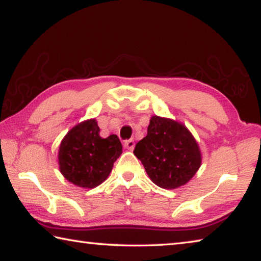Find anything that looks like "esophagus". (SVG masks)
<instances>
[{"instance_id":"1","label":"esophagus","mask_w":261,"mask_h":261,"mask_svg":"<svg viewBox=\"0 0 261 261\" xmlns=\"http://www.w3.org/2000/svg\"><path fill=\"white\" fill-rule=\"evenodd\" d=\"M124 147L127 149H134L135 147V140L134 139H129V140H125L124 141Z\"/></svg>"}]
</instances>
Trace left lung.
<instances>
[{"instance_id": "8db88e82", "label": "left lung", "mask_w": 261, "mask_h": 261, "mask_svg": "<svg viewBox=\"0 0 261 261\" xmlns=\"http://www.w3.org/2000/svg\"><path fill=\"white\" fill-rule=\"evenodd\" d=\"M154 184L177 189L187 184L199 169L201 153L191 132L182 123L152 116L147 136L134 151Z\"/></svg>"}]
</instances>
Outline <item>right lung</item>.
Segmentation results:
<instances>
[{
	"label": "right lung",
	"mask_w": 261,
	"mask_h": 261,
	"mask_svg": "<svg viewBox=\"0 0 261 261\" xmlns=\"http://www.w3.org/2000/svg\"><path fill=\"white\" fill-rule=\"evenodd\" d=\"M121 154L118 137L110 135L102 138L94 118L87 120L73 126L61 141L60 170L77 187L93 189L107 179Z\"/></svg>",
	"instance_id": "obj_1"
}]
</instances>
